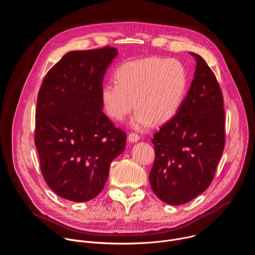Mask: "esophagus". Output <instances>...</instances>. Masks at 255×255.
<instances>
[{"label": "esophagus", "instance_id": "1", "mask_svg": "<svg viewBox=\"0 0 255 255\" xmlns=\"http://www.w3.org/2000/svg\"><path fill=\"white\" fill-rule=\"evenodd\" d=\"M140 140V136L136 133H130L128 135V141L131 142V143H134V142H137Z\"/></svg>", "mask_w": 255, "mask_h": 255}]
</instances>
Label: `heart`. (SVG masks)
Masks as SVG:
<instances>
[{
  "mask_svg": "<svg viewBox=\"0 0 255 255\" xmlns=\"http://www.w3.org/2000/svg\"><path fill=\"white\" fill-rule=\"evenodd\" d=\"M116 84L101 89V101L107 115L122 121L133 109L131 126L143 130L152 123L172 119L184 102L188 79L179 61L148 57L122 63L115 72Z\"/></svg>",
  "mask_w": 255,
  "mask_h": 255,
  "instance_id": "heart-1",
  "label": "heart"
}]
</instances>
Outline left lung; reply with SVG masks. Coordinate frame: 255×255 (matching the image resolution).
<instances>
[{"instance_id":"8db88e82","label":"left lung","mask_w":255,"mask_h":255,"mask_svg":"<svg viewBox=\"0 0 255 255\" xmlns=\"http://www.w3.org/2000/svg\"><path fill=\"white\" fill-rule=\"evenodd\" d=\"M194 80L175 116L153 135V193L169 205L186 204L212 183L225 145L223 96L214 72L197 53Z\"/></svg>"}]
</instances>
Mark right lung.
<instances>
[{
	"label": "right lung",
	"mask_w": 255,
	"mask_h": 255,
	"mask_svg": "<svg viewBox=\"0 0 255 255\" xmlns=\"http://www.w3.org/2000/svg\"><path fill=\"white\" fill-rule=\"evenodd\" d=\"M114 47L67 52L45 76L37 98L35 145L47 186L87 202L104 189L126 134L103 113L101 89Z\"/></svg>",
	"instance_id": "1"
}]
</instances>
